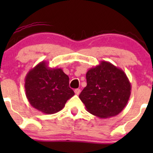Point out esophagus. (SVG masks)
I'll return each instance as SVG.
<instances>
[{
	"mask_svg": "<svg viewBox=\"0 0 153 153\" xmlns=\"http://www.w3.org/2000/svg\"><path fill=\"white\" fill-rule=\"evenodd\" d=\"M80 92H81V89H75V93L76 94V95H79Z\"/></svg>",
	"mask_w": 153,
	"mask_h": 153,
	"instance_id": "esophagus-1",
	"label": "esophagus"
}]
</instances>
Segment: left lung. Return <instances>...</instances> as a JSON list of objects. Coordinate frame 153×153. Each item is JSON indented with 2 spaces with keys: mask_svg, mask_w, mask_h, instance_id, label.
Listing matches in <instances>:
<instances>
[{
  "mask_svg": "<svg viewBox=\"0 0 153 153\" xmlns=\"http://www.w3.org/2000/svg\"><path fill=\"white\" fill-rule=\"evenodd\" d=\"M87 85L79 95L89 113L101 118L118 115L127 104L131 84L125 72L108 61H101L86 74Z\"/></svg>",
  "mask_w": 153,
  "mask_h": 153,
  "instance_id": "left-lung-1",
  "label": "left lung"
}]
</instances>
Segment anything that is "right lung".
<instances>
[{
  "label": "right lung",
  "instance_id": "right-lung-1",
  "mask_svg": "<svg viewBox=\"0 0 153 153\" xmlns=\"http://www.w3.org/2000/svg\"><path fill=\"white\" fill-rule=\"evenodd\" d=\"M69 78L61 68H51L41 61L25 78L26 96L29 104L44 114L61 111L75 93L69 88Z\"/></svg>",
  "mask_w": 153,
  "mask_h": 153
}]
</instances>
